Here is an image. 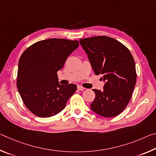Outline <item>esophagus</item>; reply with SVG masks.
Instances as JSON below:
<instances>
[{
  "instance_id": "34e87169",
  "label": "esophagus",
  "mask_w": 156,
  "mask_h": 156,
  "mask_svg": "<svg viewBox=\"0 0 156 156\" xmlns=\"http://www.w3.org/2000/svg\"><path fill=\"white\" fill-rule=\"evenodd\" d=\"M78 89L80 91H83V90H84V89H85V88L83 87L81 85H78Z\"/></svg>"
}]
</instances>
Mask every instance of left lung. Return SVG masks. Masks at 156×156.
Listing matches in <instances>:
<instances>
[{"label": "left lung", "instance_id": "1", "mask_svg": "<svg viewBox=\"0 0 156 156\" xmlns=\"http://www.w3.org/2000/svg\"><path fill=\"white\" fill-rule=\"evenodd\" d=\"M80 43L87 54L96 75L106 81L104 90L93 89L91 104L95 113L111 118L119 115L130 101L136 83L135 61L127 47L105 36L83 38Z\"/></svg>", "mask_w": 156, "mask_h": 156}]
</instances>
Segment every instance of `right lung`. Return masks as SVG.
Here are the masks:
<instances>
[{
    "mask_svg": "<svg viewBox=\"0 0 156 156\" xmlns=\"http://www.w3.org/2000/svg\"><path fill=\"white\" fill-rule=\"evenodd\" d=\"M78 46V41L50 38L31 44L21 55L16 86L23 102L34 115H56L75 93L77 86L59 84L57 72Z\"/></svg>",
    "mask_w": 156,
    "mask_h": 156,
    "instance_id": "right-lung-1",
    "label": "right lung"
}]
</instances>
